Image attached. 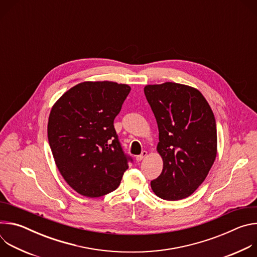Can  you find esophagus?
Here are the masks:
<instances>
[{
    "mask_svg": "<svg viewBox=\"0 0 257 257\" xmlns=\"http://www.w3.org/2000/svg\"><path fill=\"white\" fill-rule=\"evenodd\" d=\"M146 156H148V152H146V151H143L142 153H141V155H139V156H137L136 157V161L137 162H141Z\"/></svg>",
    "mask_w": 257,
    "mask_h": 257,
    "instance_id": "esophagus-1",
    "label": "esophagus"
}]
</instances>
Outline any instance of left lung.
<instances>
[{
  "mask_svg": "<svg viewBox=\"0 0 257 257\" xmlns=\"http://www.w3.org/2000/svg\"><path fill=\"white\" fill-rule=\"evenodd\" d=\"M144 94L159 127L161 175L151 182L162 199L190 196L205 180L217 153L215 119L202 93L175 82L149 84Z\"/></svg>",
  "mask_w": 257,
  "mask_h": 257,
  "instance_id": "left-lung-1",
  "label": "left lung"
}]
</instances>
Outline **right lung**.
Segmentation results:
<instances>
[{"mask_svg": "<svg viewBox=\"0 0 257 257\" xmlns=\"http://www.w3.org/2000/svg\"><path fill=\"white\" fill-rule=\"evenodd\" d=\"M130 90L128 84L114 81H84L52 106L48 138L56 166L67 184L83 196L116 190L129 168L114 120Z\"/></svg>", "mask_w": 257, "mask_h": 257, "instance_id": "add662e5", "label": "right lung"}]
</instances>
